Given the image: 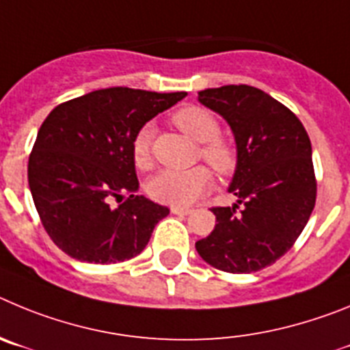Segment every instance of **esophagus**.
<instances>
[{"label":"esophagus","instance_id":"obj_1","mask_svg":"<svg viewBox=\"0 0 350 350\" xmlns=\"http://www.w3.org/2000/svg\"><path fill=\"white\" fill-rule=\"evenodd\" d=\"M171 213H172V214H178V216H187V214H190L191 211L188 209V207H178V206H174V207H171Z\"/></svg>","mask_w":350,"mask_h":350}]
</instances>
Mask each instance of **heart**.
<instances>
[{"instance_id":"heart-1","label":"heart","mask_w":350,"mask_h":350,"mask_svg":"<svg viewBox=\"0 0 350 350\" xmlns=\"http://www.w3.org/2000/svg\"><path fill=\"white\" fill-rule=\"evenodd\" d=\"M172 122L191 139L200 143V155L219 174L234 171L237 155L226 141L219 139V124L207 109L198 106L181 108L172 115ZM153 127L143 125L134 134L131 143V155L134 165L141 171L152 167ZM213 187V176L206 167H193L188 171H162L148 183V193L157 202L171 206H190Z\"/></svg>"}]
</instances>
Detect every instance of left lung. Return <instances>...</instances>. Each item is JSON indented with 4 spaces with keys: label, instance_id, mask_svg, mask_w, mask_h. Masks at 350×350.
Instances as JSON below:
<instances>
[{
    "label": "left lung",
    "instance_id": "1",
    "mask_svg": "<svg viewBox=\"0 0 350 350\" xmlns=\"http://www.w3.org/2000/svg\"><path fill=\"white\" fill-rule=\"evenodd\" d=\"M198 103L232 129L237 163L228 191L237 200L214 207L216 226L195 247L214 269L256 272L288 253L310 218L316 204L310 139L297 116L256 87L200 90Z\"/></svg>",
    "mask_w": 350,
    "mask_h": 350
}]
</instances>
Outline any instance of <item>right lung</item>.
<instances>
[{"label": "right lung", "mask_w": 350, "mask_h": 350, "mask_svg": "<svg viewBox=\"0 0 350 350\" xmlns=\"http://www.w3.org/2000/svg\"><path fill=\"white\" fill-rule=\"evenodd\" d=\"M185 96L111 87L50 111L38 131L27 179L46 234L66 254L108 265L146 247L169 209L136 195L132 137ZM115 198L122 204L115 206Z\"/></svg>", "instance_id": "add662e5"}]
</instances>
